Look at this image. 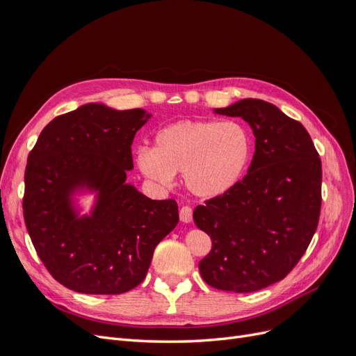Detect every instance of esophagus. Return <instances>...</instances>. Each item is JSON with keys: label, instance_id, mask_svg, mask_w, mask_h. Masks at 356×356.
<instances>
[{"label": "esophagus", "instance_id": "1", "mask_svg": "<svg viewBox=\"0 0 356 356\" xmlns=\"http://www.w3.org/2000/svg\"><path fill=\"white\" fill-rule=\"evenodd\" d=\"M179 218H181V221L182 222H191V220H193V209H191V207H182L181 209H179Z\"/></svg>", "mask_w": 356, "mask_h": 356}]
</instances>
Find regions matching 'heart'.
<instances>
[{
	"label": "heart",
	"instance_id": "b5f03b06",
	"mask_svg": "<svg viewBox=\"0 0 356 356\" xmlns=\"http://www.w3.org/2000/svg\"><path fill=\"white\" fill-rule=\"evenodd\" d=\"M251 149V136L238 122L179 120L160 129L153 148H139L136 163L159 186H169L182 172L191 193L215 197L241 179Z\"/></svg>",
	"mask_w": 356,
	"mask_h": 356
}]
</instances>
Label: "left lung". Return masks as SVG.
Wrapping results in <instances>:
<instances>
[{
	"label": "left lung",
	"mask_w": 356,
	"mask_h": 356,
	"mask_svg": "<svg viewBox=\"0 0 356 356\" xmlns=\"http://www.w3.org/2000/svg\"><path fill=\"white\" fill-rule=\"evenodd\" d=\"M215 113L242 117L252 127L255 153L242 179L193 212L212 242L199 270L213 288L254 293L282 281L314 238L321 159L305 126L273 104L242 99Z\"/></svg>",
	"instance_id": "obj_1"
}]
</instances>
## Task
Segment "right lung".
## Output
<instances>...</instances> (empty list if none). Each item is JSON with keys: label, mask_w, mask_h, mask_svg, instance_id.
Wrapping results in <instances>:
<instances>
[{"label": "right lung", "mask_w": 356, "mask_h": 356, "mask_svg": "<svg viewBox=\"0 0 356 356\" xmlns=\"http://www.w3.org/2000/svg\"><path fill=\"white\" fill-rule=\"evenodd\" d=\"M149 114L88 104L42 129L25 169L24 218L40 260L83 294H123L141 284L157 243L178 224L174 199L152 200L129 186L132 143ZM100 190L92 218L75 220L67 195Z\"/></svg>", "instance_id": "obj_1"}]
</instances>
